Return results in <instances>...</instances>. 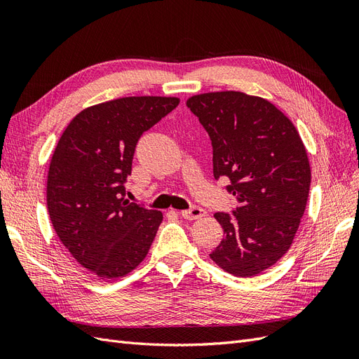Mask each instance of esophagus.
I'll return each instance as SVG.
<instances>
[{"mask_svg": "<svg viewBox=\"0 0 359 359\" xmlns=\"http://www.w3.org/2000/svg\"><path fill=\"white\" fill-rule=\"evenodd\" d=\"M184 219L186 220H196V219H201V217L205 215V211L202 208H199V206H193V208L190 210H184L180 212Z\"/></svg>", "mask_w": 359, "mask_h": 359, "instance_id": "34e87169", "label": "esophagus"}]
</instances>
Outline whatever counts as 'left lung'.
<instances>
[{"mask_svg": "<svg viewBox=\"0 0 359 359\" xmlns=\"http://www.w3.org/2000/svg\"><path fill=\"white\" fill-rule=\"evenodd\" d=\"M190 111L212 144L214 178L227 177L238 208L215 212L224 238L210 257L226 273L253 277L286 255L309 199L307 149L290 119L257 95H191Z\"/></svg>", "mask_w": 359, "mask_h": 359, "instance_id": "left-lung-1", "label": "left lung"}]
</instances>
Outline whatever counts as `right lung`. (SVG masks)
Returning a JSON list of instances; mask_svg holds the SVG:
<instances>
[{
	"label": "right lung",
	"instance_id": "add662e5",
	"mask_svg": "<svg viewBox=\"0 0 359 359\" xmlns=\"http://www.w3.org/2000/svg\"><path fill=\"white\" fill-rule=\"evenodd\" d=\"M180 104L178 97H123L86 107L53 151L46 201L53 229L102 280L126 277L147 257L161 211L124 199L139 137Z\"/></svg>",
	"mask_w": 359,
	"mask_h": 359
}]
</instances>
